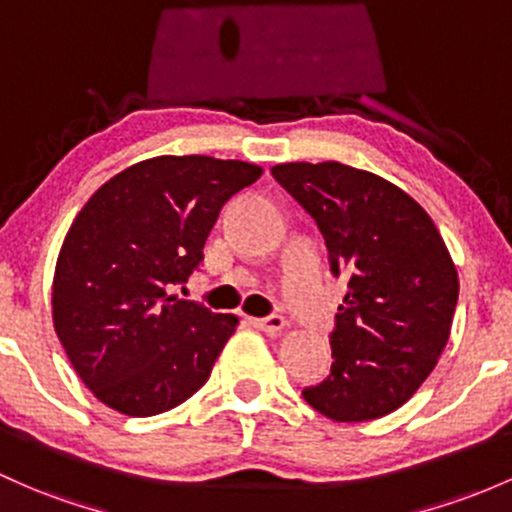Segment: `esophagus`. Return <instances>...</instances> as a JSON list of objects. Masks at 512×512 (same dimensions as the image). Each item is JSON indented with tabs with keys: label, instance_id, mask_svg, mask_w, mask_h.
<instances>
[{
	"label": "esophagus",
	"instance_id": "1",
	"mask_svg": "<svg viewBox=\"0 0 512 512\" xmlns=\"http://www.w3.org/2000/svg\"><path fill=\"white\" fill-rule=\"evenodd\" d=\"M254 327L261 329V332H268V334H278L283 332L285 327V317L280 315H268V317H254Z\"/></svg>",
	"mask_w": 512,
	"mask_h": 512
}]
</instances>
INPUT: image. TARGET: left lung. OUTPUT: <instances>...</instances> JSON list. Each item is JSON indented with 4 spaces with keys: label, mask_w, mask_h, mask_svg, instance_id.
Listing matches in <instances>:
<instances>
[{
    "label": "left lung",
    "mask_w": 512,
    "mask_h": 512,
    "mask_svg": "<svg viewBox=\"0 0 512 512\" xmlns=\"http://www.w3.org/2000/svg\"><path fill=\"white\" fill-rule=\"evenodd\" d=\"M317 222L329 268L349 280L329 334L332 371L302 398L334 422L398 410L437 364L459 278L430 214L388 180L344 163L271 168Z\"/></svg>",
    "instance_id": "1"
}]
</instances>
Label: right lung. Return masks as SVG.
<instances>
[{"mask_svg": "<svg viewBox=\"0 0 512 512\" xmlns=\"http://www.w3.org/2000/svg\"><path fill=\"white\" fill-rule=\"evenodd\" d=\"M261 173L210 156L148 158L75 217L53 276V324L104 405L151 417L205 386L239 320L168 290L200 266L222 207Z\"/></svg>", "mask_w": 512, "mask_h": 512, "instance_id": "add662e5", "label": "right lung"}]
</instances>
